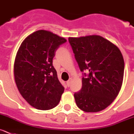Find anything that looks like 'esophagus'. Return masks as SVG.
I'll return each mask as SVG.
<instances>
[{"instance_id": "1", "label": "esophagus", "mask_w": 134, "mask_h": 134, "mask_svg": "<svg viewBox=\"0 0 134 134\" xmlns=\"http://www.w3.org/2000/svg\"><path fill=\"white\" fill-rule=\"evenodd\" d=\"M72 78H69V80H67V86H71V82H72Z\"/></svg>"}]
</instances>
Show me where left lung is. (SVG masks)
I'll return each instance as SVG.
<instances>
[{
    "label": "left lung",
    "instance_id": "obj_1",
    "mask_svg": "<svg viewBox=\"0 0 134 134\" xmlns=\"http://www.w3.org/2000/svg\"><path fill=\"white\" fill-rule=\"evenodd\" d=\"M80 71L82 88L74 97L79 109L96 113L107 108L119 94L124 77V62L119 48L99 35L69 37Z\"/></svg>",
    "mask_w": 134,
    "mask_h": 134
}]
</instances>
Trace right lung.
<instances>
[{"label": "right lung", "instance_id": "obj_1", "mask_svg": "<svg viewBox=\"0 0 134 134\" xmlns=\"http://www.w3.org/2000/svg\"><path fill=\"white\" fill-rule=\"evenodd\" d=\"M65 42L50 31L38 30L25 38L18 49L14 65L15 84L22 97L37 109L54 108L64 92L52 60Z\"/></svg>", "mask_w": 134, "mask_h": 134}]
</instances>
